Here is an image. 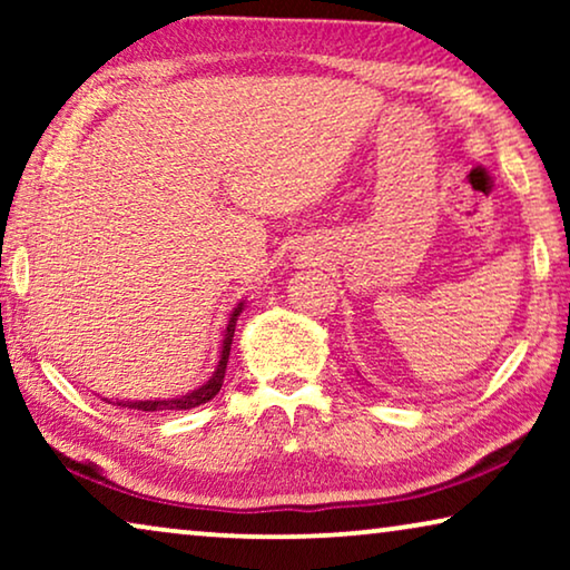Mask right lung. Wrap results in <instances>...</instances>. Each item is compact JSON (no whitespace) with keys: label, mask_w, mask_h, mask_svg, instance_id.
I'll return each mask as SVG.
<instances>
[{"label":"right lung","mask_w":570,"mask_h":570,"mask_svg":"<svg viewBox=\"0 0 570 570\" xmlns=\"http://www.w3.org/2000/svg\"><path fill=\"white\" fill-rule=\"evenodd\" d=\"M240 311H244V303H238V306L233 308V314L228 318V326H225V334H223L220 361H217L215 373L209 376V381H205V384H202L199 389H194V392L184 394V396H176V400H145V402H116V404H119V407L142 410V412H166V410H191V407H199V404L213 400V396L220 392V386H223L225 368H228L230 345H233V332H236V322H238Z\"/></svg>","instance_id":"1"}]
</instances>
